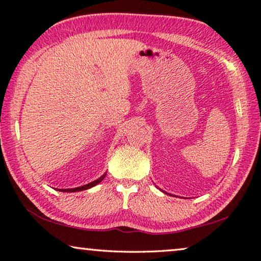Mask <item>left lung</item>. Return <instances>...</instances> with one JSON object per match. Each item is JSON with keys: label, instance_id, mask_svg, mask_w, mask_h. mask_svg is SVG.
<instances>
[{"label": "left lung", "instance_id": "8db88e82", "mask_svg": "<svg viewBox=\"0 0 261 261\" xmlns=\"http://www.w3.org/2000/svg\"><path fill=\"white\" fill-rule=\"evenodd\" d=\"M162 192H164V191H162ZM164 193H165V192H164Z\"/></svg>", "mask_w": 261, "mask_h": 261}]
</instances>
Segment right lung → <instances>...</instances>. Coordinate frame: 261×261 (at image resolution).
Returning <instances> with one entry per match:
<instances>
[{
	"label": "right lung",
	"instance_id": "add662e5",
	"mask_svg": "<svg viewBox=\"0 0 261 261\" xmlns=\"http://www.w3.org/2000/svg\"><path fill=\"white\" fill-rule=\"evenodd\" d=\"M106 173H107V172H106ZM106 173H103L100 178H98L97 180H94V181H91V182H89V184H87V185H83V186H80V187H76V188H68V189H58V191L65 192V193H73V192L85 191V189L91 188V187H93V186H96V185H98L99 182H101L102 180H103V178L106 177Z\"/></svg>",
	"mask_w": 261,
	"mask_h": 261
}]
</instances>
